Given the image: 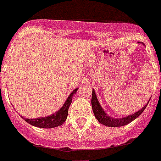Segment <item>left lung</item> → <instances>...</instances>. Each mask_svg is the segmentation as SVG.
I'll list each match as a JSON object with an SVG mask.
<instances>
[{
  "mask_svg": "<svg viewBox=\"0 0 161 161\" xmlns=\"http://www.w3.org/2000/svg\"><path fill=\"white\" fill-rule=\"evenodd\" d=\"M148 104H149V102L147 103L140 110H138L136 113L132 114V115H129V116H126V117H122V118H112V117L108 116L107 114L104 111V110L101 107V105L99 103V100L97 99L96 94H95V92H94V89H93V92H92L91 105L93 111H94V116L96 117V119L99 121V122H100L101 124L105 125V126H107V127H122V126L127 125L128 123H130L131 121L135 120L138 116H140L141 114L143 113V111L144 110L146 106L148 105Z\"/></svg>",
  "mask_w": 161,
  "mask_h": 161,
  "instance_id": "1",
  "label": "left lung"
}]
</instances>
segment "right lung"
I'll use <instances>...</instances> for the list:
<instances>
[{
	"instance_id": "1",
	"label": "right lung",
	"mask_w": 161,
	"mask_h": 161,
	"mask_svg": "<svg viewBox=\"0 0 161 161\" xmlns=\"http://www.w3.org/2000/svg\"><path fill=\"white\" fill-rule=\"evenodd\" d=\"M77 89H74L72 93L70 94L68 98L66 100V102L62 107L60 109V110L56 112V113L52 114L51 116H45V117H39V118L35 119H29L25 118V117H23L25 121H27L28 123H29L32 126H34V127H42V128H52V127H58V126H61L65 122L66 119L67 117V115H68V109H69V106L71 105L72 100V96L73 94H76V91Z\"/></svg>"
}]
</instances>
